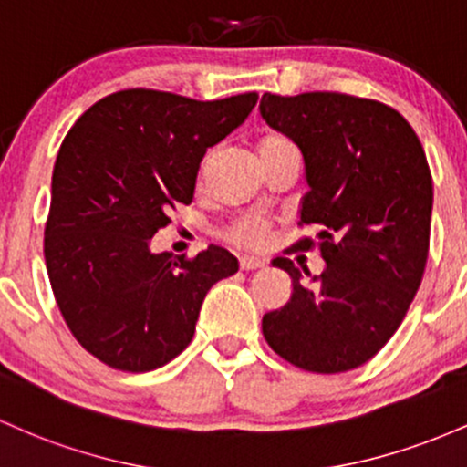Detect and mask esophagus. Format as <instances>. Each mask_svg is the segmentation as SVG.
Listing matches in <instances>:
<instances>
[{"label":"esophagus","instance_id":"1","mask_svg":"<svg viewBox=\"0 0 467 467\" xmlns=\"http://www.w3.org/2000/svg\"><path fill=\"white\" fill-rule=\"evenodd\" d=\"M240 269H243V271L265 269V260L254 258V255H244V258H240Z\"/></svg>","mask_w":467,"mask_h":467}]
</instances>
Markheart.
Segmentation results:
<instances>
[{
    "mask_svg": "<svg viewBox=\"0 0 467 467\" xmlns=\"http://www.w3.org/2000/svg\"><path fill=\"white\" fill-rule=\"evenodd\" d=\"M289 145L293 143L289 139H285V136L269 134L258 143V154L260 156L271 154V151L289 148ZM209 165H212V161L207 159L205 163H202V174H207ZM269 234H271L269 220L260 216H247V218H240L238 223H234L232 227H229L227 238L229 243L238 244V247H262V244L269 240Z\"/></svg>",
    "mask_w": 467,
    "mask_h": 467,
    "instance_id": "obj_1",
    "label": "heart"
}]
</instances>
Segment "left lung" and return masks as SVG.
Returning a JSON list of instances; mask_svg holds the SVG:
<instances>
[{"mask_svg":"<svg viewBox=\"0 0 467 467\" xmlns=\"http://www.w3.org/2000/svg\"><path fill=\"white\" fill-rule=\"evenodd\" d=\"M260 114L304 156L300 224L319 227L327 269L302 285L289 258L291 300L262 317L266 344L308 373H347L400 328L431 247L432 176L415 130L397 109L339 92H265ZM306 251L316 240L296 244ZM308 275V271L304 269Z\"/></svg>","mask_w":467,"mask_h":467,"instance_id":"obj_1","label":"left lung"}]
</instances>
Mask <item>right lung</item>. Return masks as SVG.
<instances>
[{
	"instance_id": "add662e5",
	"label": "right lung",
	"mask_w": 467,
	"mask_h": 467,
	"mask_svg": "<svg viewBox=\"0 0 467 467\" xmlns=\"http://www.w3.org/2000/svg\"><path fill=\"white\" fill-rule=\"evenodd\" d=\"M258 94L218 101L132 88L88 108L52 170L44 255L67 328L125 373L165 366L190 347L207 291L238 271L227 249L151 254L170 209L190 205L207 148L244 123Z\"/></svg>"
}]
</instances>
